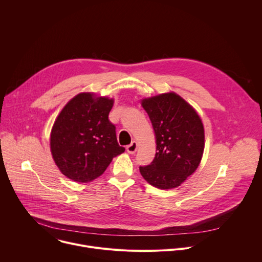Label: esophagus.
<instances>
[{
  "label": "esophagus",
  "mask_w": 262,
  "mask_h": 262,
  "mask_svg": "<svg viewBox=\"0 0 262 262\" xmlns=\"http://www.w3.org/2000/svg\"><path fill=\"white\" fill-rule=\"evenodd\" d=\"M137 149H138V143H137L136 141H133L129 145H127L126 151H127L128 154L133 155V154H135V152L137 151Z\"/></svg>",
  "instance_id": "1"
}]
</instances>
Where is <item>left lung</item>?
<instances>
[{
	"mask_svg": "<svg viewBox=\"0 0 262 262\" xmlns=\"http://www.w3.org/2000/svg\"><path fill=\"white\" fill-rule=\"evenodd\" d=\"M152 123L157 154L140 173L158 189L180 185L198 168L204 150V127L197 112L174 92L142 100Z\"/></svg>",
	"mask_w": 262,
	"mask_h": 262,
	"instance_id": "left-lung-1",
	"label": "left lung"
}]
</instances>
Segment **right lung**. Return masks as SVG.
I'll return each mask as SVG.
<instances>
[{
  "mask_svg": "<svg viewBox=\"0 0 262 262\" xmlns=\"http://www.w3.org/2000/svg\"><path fill=\"white\" fill-rule=\"evenodd\" d=\"M114 100L80 93L57 117L51 133L53 159L66 177L88 182L100 176L113 158L124 152L108 120Z\"/></svg>",
  "mask_w": 262,
  "mask_h": 262,
  "instance_id": "right-lung-1",
  "label": "right lung"
}]
</instances>
